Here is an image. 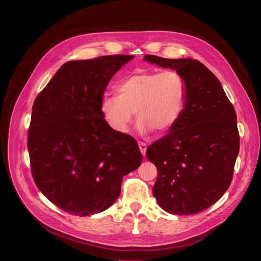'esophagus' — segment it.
I'll return each instance as SVG.
<instances>
[{
	"label": "esophagus",
	"instance_id": "obj_1",
	"mask_svg": "<svg viewBox=\"0 0 261 261\" xmlns=\"http://www.w3.org/2000/svg\"><path fill=\"white\" fill-rule=\"evenodd\" d=\"M139 146H140V150L143 155L146 154V151H147V144L144 143V142H139Z\"/></svg>",
	"mask_w": 261,
	"mask_h": 261
}]
</instances>
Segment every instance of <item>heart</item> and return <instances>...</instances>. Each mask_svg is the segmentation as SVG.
Returning a JSON list of instances; mask_svg holds the SVG:
<instances>
[{
  "label": "heart",
  "instance_id": "1",
  "mask_svg": "<svg viewBox=\"0 0 261 261\" xmlns=\"http://www.w3.org/2000/svg\"><path fill=\"white\" fill-rule=\"evenodd\" d=\"M116 95H105L100 112L114 131L127 133L133 112L141 133L169 131L179 120L186 101V86L175 71L135 73L116 86Z\"/></svg>",
  "mask_w": 261,
  "mask_h": 261
}]
</instances>
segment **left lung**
I'll list each match as a JSON object with an SVG mask.
<instances>
[{"instance_id":"obj_1","label":"left lung","mask_w":261,"mask_h":261,"mask_svg":"<svg viewBox=\"0 0 261 261\" xmlns=\"http://www.w3.org/2000/svg\"><path fill=\"white\" fill-rule=\"evenodd\" d=\"M144 58L176 71L186 86L179 120L147 148L158 169L153 196L169 214L201 213L224 195L232 180L240 146L235 109L220 81L200 61Z\"/></svg>"}]
</instances>
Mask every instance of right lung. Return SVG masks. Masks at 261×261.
<instances>
[{
	"instance_id": "1",
	"label": "right lung",
	"mask_w": 261,
	"mask_h": 261,
	"mask_svg": "<svg viewBox=\"0 0 261 261\" xmlns=\"http://www.w3.org/2000/svg\"><path fill=\"white\" fill-rule=\"evenodd\" d=\"M133 58L68 61L35 99L27 138L32 174L41 193L68 214L86 217L111 206L122 177L141 165L138 142L114 131L100 112L110 80Z\"/></svg>"
}]
</instances>
